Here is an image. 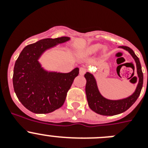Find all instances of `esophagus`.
Returning <instances> with one entry per match:
<instances>
[{
	"label": "esophagus",
	"mask_w": 148,
	"mask_h": 148,
	"mask_svg": "<svg viewBox=\"0 0 148 148\" xmlns=\"http://www.w3.org/2000/svg\"><path fill=\"white\" fill-rule=\"evenodd\" d=\"M86 72H87V68L85 66H82V67H80V69H79V74L81 75H83Z\"/></svg>",
	"instance_id": "1"
}]
</instances>
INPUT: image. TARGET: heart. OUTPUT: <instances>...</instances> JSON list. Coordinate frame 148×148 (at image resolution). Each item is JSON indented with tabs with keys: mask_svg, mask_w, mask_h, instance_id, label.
Instances as JSON below:
<instances>
[{
	"mask_svg": "<svg viewBox=\"0 0 148 148\" xmlns=\"http://www.w3.org/2000/svg\"><path fill=\"white\" fill-rule=\"evenodd\" d=\"M102 45L101 44H99V43H95V44H91L90 45H88L87 47L84 49V53L88 56H91V55H93L95 53H96L99 49L101 48V53L103 55L106 54V53L108 52V47H106V46H103V47H101Z\"/></svg>",
	"mask_w": 148,
	"mask_h": 148,
	"instance_id": "b5f03b06",
	"label": "heart"
}]
</instances>
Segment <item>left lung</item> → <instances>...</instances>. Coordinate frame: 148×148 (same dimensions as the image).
Segmentation results:
<instances>
[{"label":"left lung","instance_id":"left-lung-1","mask_svg":"<svg viewBox=\"0 0 148 148\" xmlns=\"http://www.w3.org/2000/svg\"><path fill=\"white\" fill-rule=\"evenodd\" d=\"M120 49H123L130 53L132 58L134 59L136 66V73L138 77V82L136 87L135 91L130 95L126 98L117 100L108 99L104 97L99 90L97 81L93 74L90 72H87L84 75L86 78L85 92L87 95V102L90 108L98 114L102 116H114L118 115L128 110L133 105L138 97L140 95L141 90L143 84V73L142 71L140 61L138 58L136 56L133 49L128 47L121 46Z\"/></svg>","mask_w":148,"mask_h":148}]
</instances>
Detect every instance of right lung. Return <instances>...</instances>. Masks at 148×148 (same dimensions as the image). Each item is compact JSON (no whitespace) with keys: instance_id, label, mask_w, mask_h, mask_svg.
<instances>
[{"instance_id":"1","label":"right lung","mask_w":148,"mask_h":148,"mask_svg":"<svg viewBox=\"0 0 148 148\" xmlns=\"http://www.w3.org/2000/svg\"><path fill=\"white\" fill-rule=\"evenodd\" d=\"M70 40L66 36L41 39L23 48L15 61L14 90L21 103L32 113H51L64 103L79 69L75 67L66 73L51 71L45 69L39 59L47 50Z\"/></svg>"}]
</instances>
